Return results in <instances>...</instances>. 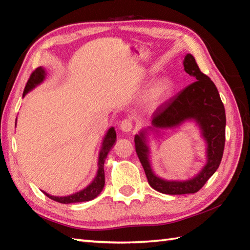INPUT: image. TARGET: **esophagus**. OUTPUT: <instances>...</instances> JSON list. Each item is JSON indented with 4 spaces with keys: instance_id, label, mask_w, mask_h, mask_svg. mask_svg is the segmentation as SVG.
Wrapping results in <instances>:
<instances>
[{
    "instance_id": "34e87169",
    "label": "esophagus",
    "mask_w": 250,
    "mask_h": 250,
    "mask_svg": "<svg viewBox=\"0 0 250 250\" xmlns=\"http://www.w3.org/2000/svg\"><path fill=\"white\" fill-rule=\"evenodd\" d=\"M120 130L122 132H125V133H128V132L132 131V128H133V125H132V121L130 119H125L121 121L120 124Z\"/></svg>"
}]
</instances>
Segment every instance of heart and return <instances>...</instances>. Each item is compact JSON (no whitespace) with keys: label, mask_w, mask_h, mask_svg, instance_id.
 <instances>
[{"label":"heart","mask_w":250,"mask_h":250,"mask_svg":"<svg viewBox=\"0 0 250 250\" xmlns=\"http://www.w3.org/2000/svg\"><path fill=\"white\" fill-rule=\"evenodd\" d=\"M174 92V82L169 77H161L153 83L145 95L147 108L156 109L171 99Z\"/></svg>","instance_id":"b5f03b06"}]
</instances>
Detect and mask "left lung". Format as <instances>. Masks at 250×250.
<instances>
[{"label":"left lung","instance_id":"left-lung-1","mask_svg":"<svg viewBox=\"0 0 250 250\" xmlns=\"http://www.w3.org/2000/svg\"><path fill=\"white\" fill-rule=\"evenodd\" d=\"M185 72L195 82L174 99L161 105L152 115L151 125L135 134V150L148 179V184L164 194L195 193L203 187L219 167L226 141V111L215 83L200 71L192 55L187 54L183 61ZM194 122L206 143L207 162L200 171L188 180H166L153 172L151 164L150 137L157 139L163 129L180 127Z\"/></svg>","mask_w":250,"mask_h":250}]
</instances>
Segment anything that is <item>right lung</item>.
Masks as SVG:
<instances>
[{
	"mask_svg": "<svg viewBox=\"0 0 250 250\" xmlns=\"http://www.w3.org/2000/svg\"><path fill=\"white\" fill-rule=\"evenodd\" d=\"M47 76V72L43 66L37 67L36 70L32 73L30 79L26 83V86L24 88L23 95L24 98L26 94H28L32 90L35 89L37 86H40L44 83ZM17 121V119H16ZM116 131L114 126H111L106 132V134L102 139V143H101V148L99 151V158H98V171L93 180L90 183L87 187L83 189L77 191L75 193H72L70 195H64V196H56V195H50L49 193L43 191L45 195L48 196L49 199L54 200L56 202H59L62 204H71V203H79V202H87L91 201L97 198V196L102 192L105 185V175H104V162L105 159L107 157L108 152L110 151L111 148L115 145L116 143Z\"/></svg>",
	"mask_w": 250,
	"mask_h": 250,
	"instance_id": "obj_1",
	"label": "right lung"
}]
</instances>
